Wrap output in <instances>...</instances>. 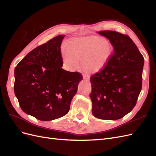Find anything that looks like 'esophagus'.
<instances>
[{"label":"esophagus","mask_w":156,"mask_h":156,"mask_svg":"<svg viewBox=\"0 0 156 156\" xmlns=\"http://www.w3.org/2000/svg\"><path fill=\"white\" fill-rule=\"evenodd\" d=\"M88 77H87V76H83V81H84V82H87V83H88Z\"/></svg>","instance_id":"esophagus-1"}]
</instances>
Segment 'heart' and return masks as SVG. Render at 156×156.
Masks as SVG:
<instances>
[{"label":"heart","instance_id":"heart-1","mask_svg":"<svg viewBox=\"0 0 156 156\" xmlns=\"http://www.w3.org/2000/svg\"><path fill=\"white\" fill-rule=\"evenodd\" d=\"M113 53L107 40L98 36L74 37L65 44L62 50V62L65 68L73 72L79 67L88 75H95L105 68Z\"/></svg>","mask_w":156,"mask_h":156}]
</instances>
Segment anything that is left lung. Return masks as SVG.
Instances as JSON below:
<instances>
[{
	"label": "left lung",
	"instance_id": "obj_1",
	"mask_svg": "<svg viewBox=\"0 0 156 156\" xmlns=\"http://www.w3.org/2000/svg\"><path fill=\"white\" fill-rule=\"evenodd\" d=\"M110 41L114 52L101 72L90 77L92 115L116 120L131 111L142 88L143 56L130 37L112 30L98 32Z\"/></svg>",
	"mask_w": 156,
	"mask_h": 156
}]
</instances>
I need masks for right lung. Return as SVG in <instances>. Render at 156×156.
<instances>
[{"label": "right lung", "mask_w": 156, "mask_h": 156, "mask_svg": "<svg viewBox=\"0 0 156 156\" xmlns=\"http://www.w3.org/2000/svg\"><path fill=\"white\" fill-rule=\"evenodd\" d=\"M60 35L31 51L14 70V92L23 111L41 121L59 119L69 112L81 74L63 66Z\"/></svg>", "instance_id": "right-lung-1"}]
</instances>
